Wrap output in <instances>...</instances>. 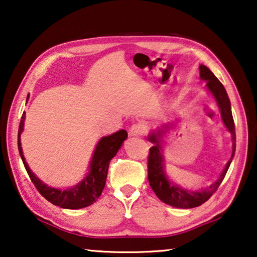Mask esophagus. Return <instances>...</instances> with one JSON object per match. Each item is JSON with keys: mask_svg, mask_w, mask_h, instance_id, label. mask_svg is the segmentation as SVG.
<instances>
[{"mask_svg": "<svg viewBox=\"0 0 257 257\" xmlns=\"http://www.w3.org/2000/svg\"><path fill=\"white\" fill-rule=\"evenodd\" d=\"M147 132V126L144 124H135L130 128V136L132 137H143Z\"/></svg>", "mask_w": 257, "mask_h": 257, "instance_id": "1", "label": "esophagus"}]
</instances>
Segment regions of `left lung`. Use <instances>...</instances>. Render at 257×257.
I'll return each instance as SVG.
<instances>
[{
  "instance_id": "obj_1",
  "label": "left lung",
  "mask_w": 257,
  "mask_h": 257,
  "mask_svg": "<svg viewBox=\"0 0 257 257\" xmlns=\"http://www.w3.org/2000/svg\"><path fill=\"white\" fill-rule=\"evenodd\" d=\"M200 78L206 82V90L212 94L215 99L217 107H219L221 118L224 126L231 136V157L226 164V167L223 168L222 173L220 177L213 182L208 187L200 189V191H189L187 188H182L180 186L175 184L170 178L167 177L166 171H165V156H164V136L174 128V122H166L163 124L160 127L154 130L147 137V139L153 144V146L150 149L149 154V182L151 188L156 193V195L161 201L167 203V205L177 207V208H194V207L201 206L203 202H206L214 193L216 192L221 182L226 177L228 168L230 166L231 160H233L235 149H236V135H235V125L233 114H231L230 100L228 98L226 89L222 85V83L214 76V73L207 68L206 65H200Z\"/></svg>"
}]
</instances>
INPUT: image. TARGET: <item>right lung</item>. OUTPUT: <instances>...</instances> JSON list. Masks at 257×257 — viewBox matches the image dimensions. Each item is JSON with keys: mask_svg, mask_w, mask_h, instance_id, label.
<instances>
[{"mask_svg": "<svg viewBox=\"0 0 257 257\" xmlns=\"http://www.w3.org/2000/svg\"><path fill=\"white\" fill-rule=\"evenodd\" d=\"M28 99H29V96L27 98V100ZM24 120H26V112L21 118L19 136H17V145H19L20 156L23 161L24 167H26L31 181H33L35 187L38 189V192L48 201H50L52 205L65 209L84 208V207H87L96 202L105 187L110 161L117 154L124 140L127 138V132L125 130H120V131L115 132L113 135L100 138L96 145V149L93 151L92 158H91L89 172H87L83 180L77 185L72 186V187L61 189L44 184L28 166L26 158L23 156L22 146H21V135H22L24 130Z\"/></svg>", "mask_w": 257, "mask_h": 257, "instance_id": "obj_1", "label": "right lung"}]
</instances>
